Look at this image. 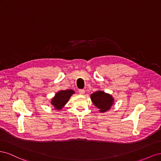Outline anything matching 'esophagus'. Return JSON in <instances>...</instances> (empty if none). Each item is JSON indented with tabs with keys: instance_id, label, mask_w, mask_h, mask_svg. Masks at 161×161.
I'll return each mask as SVG.
<instances>
[{
	"instance_id": "esophagus-1",
	"label": "esophagus",
	"mask_w": 161,
	"mask_h": 161,
	"mask_svg": "<svg viewBox=\"0 0 161 161\" xmlns=\"http://www.w3.org/2000/svg\"><path fill=\"white\" fill-rule=\"evenodd\" d=\"M85 92V90H83V89H80V90H79V93H80V95H84Z\"/></svg>"
}]
</instances>
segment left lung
Instances as JSON below:
<instances>
[{
  "label": "left lung",
  "instance_id": "1",
  "mask_svg": "<svg viewBox=\"0 0 161 161\" xmlns=\"http://www.w3.org/2000/svg\"><path fill=\"white\" fill-rule=\"evenodd\" d=\"M91 99L101 113L111 109L114 104V98L111 95L103 91H97L91 95Z\"/></svg>",
  "mask_w": 161,
  "mask_h": 161
}]
</instances>
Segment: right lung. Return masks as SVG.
Returning <instances> with one entry per match:
<instances>
[{"label":"right lung","mask_w":161,"mask_h":161,"mask_svg":"<svg viewBox=\"0 0 161 161\" xmlns=\"http://www.w3.org/2000/svg\"><path fill=\"white\" fill-rule=\"evenodd\" d=\"M75 93V91L72 89L60 90L52 97L50 103L54 107V109L61 110L69 101L71 96Z\"/></svg>","instance_id":"1"}]
</instances>
